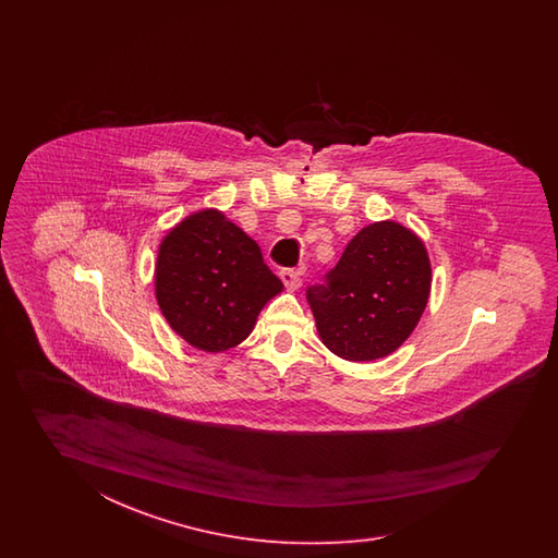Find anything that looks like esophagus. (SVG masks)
I'll return each mask as SVG.
<instances>
[{"label":"esophagus","mask_w":558,"mask_h":558,"mask_svg":"<svg viewBox=\"0 0 558 558\" xmlns=\"http://www.w3.org/2000/svg\"><path fill=\"white\" fill-rule=\"evenodd\" d=\"M281 281H283L287 289L296 291L301 283H303V274H301V269H283L281 271Z\"/></svg>","instance_id":"34e87169"}]
</instances>
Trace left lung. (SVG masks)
Returning <instances> with one entry per match:
<instances>
[{
    "instance_id": "8db88e82",
    "label": "left lung",
    "mask_w": 558,
    "mask_h": 558,
    "mask_svg": "<svg viewBox=\"0 0 558 558\" xmlns=\"http://www.w3.org/2000/svg\"><path fill=\"white\" fill-rule=\"evenodd\" d=\"M307 301L323 344L344 361L391 355L415 331L430 295L427 247L397 221L363 227Z\"/></svg>"
}]
</instances>
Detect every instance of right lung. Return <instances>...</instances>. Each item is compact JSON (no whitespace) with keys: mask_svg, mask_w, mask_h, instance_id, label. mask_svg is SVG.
Wrapping results in <instances>:
<instances>
[{"mask_svg":"<svg viewBox=\"0 0 558 558\" xmlns=\"http://www.w3.org/2000/svg\"><path fill=\"white\" fill-rule=\"evenodd\" d=\"M283 291L253 239L217 209L185 217L155 263V296L169 327L205 353L250 337L269 299Z\"/></svg>","mask_w":558,"mask_h":558,"instance_id":"right-lung-1","label":"right lung"}]
</instances>
